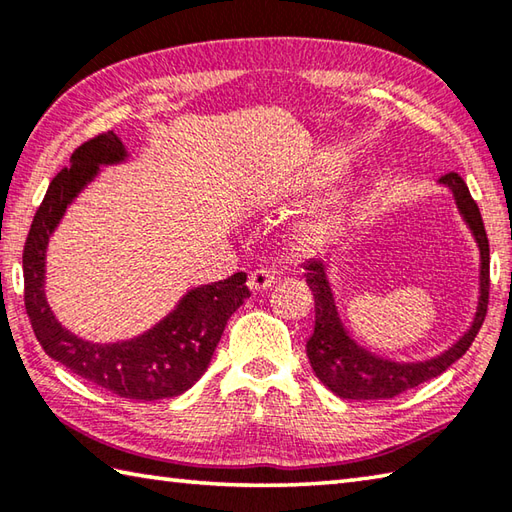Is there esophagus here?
<instances>
[{
    "instance_id": "34e87169",
    "label": "esophagus",
    "mask_w": 512,
    "mask_h": 512,
    "mask_svg": "<svg viewBox=\"0 0 512 512\" xmlns=\"http://www.w3.org/2000/svg\"><path fill=\"white\" fill-rule=\"evenodd\" d=\"M275 284V270L270 268H257L248 275V288L253 293H259V290H266Z\"/></svg>"
}]
</instances>
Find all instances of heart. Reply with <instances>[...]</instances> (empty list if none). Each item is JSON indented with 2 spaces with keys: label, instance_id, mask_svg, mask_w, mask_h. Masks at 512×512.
<instances>
[{
  "label": "heart",
  "instance_id": "obj_1",
  "mask_svg": "<svg viewBox=\"0 0 512 512\" xmlns=\"http://www.w3.org/2000/svg\"><path fill=\"white\" fill-rule=\"evenodd\" d=\"M330 179H335V173H324V175H317L313 179V186H324L328 184ZM330 226H333V217L328 213H322L317 217H310L308 222L299 230V235H302L304 242H319V239H324L328 235Z\"/></svg>",
  "mask_w": 512,
  "mask_h": 512
}]
</instances>
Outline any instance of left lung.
<instances>
[{
	"label": "left lung",
	"mask_w": 512,
	"mask_h": 512,
	"mask_svg": "<svg viewBox=\"0 0 512 512\" xmlns=\"http://www.w3.org/2000/svg\"><path fill=\"white\" fill-rule=\"evenodd\" d=\"M439 184H444L455 197L459 215L473 233L479 248V297L473 322L466 333L448 346L437 357L424 362H393V359L379 357L368 348L359 346L339 317L335 304L333 286L328 279V268L324 259H310L306 268V284L315 297V330L306 342V355L317 375L328 390H333L342 399H390L404 390L415 388L442 375L448 366H453L462 357L470 344L475 342L479 328L484 324L488 308V275H490V248L482 213L470 197L466 182L457 173H448Z\"/></svg>",
	"instance_id": "8db88e82"
}]
</instances>
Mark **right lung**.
<instances>
[{"instance_id":"1","label":"right lung","mask_w":512,"mask_h":512,"mask_svg":"<svg viewBox=\"0 0 512 512\" xmlns=\"http://www.w3.org/2000/svg\"><path fill=\"white\" fill-rule=\"evenodd\" d=\"M126 157L122 139L108 130L75 148L70 166L50 182L24 246V304L48 357L119 397L155 402L182 395L206 373L226 322L250 297V290L246 273L190 288L162 322L115 344L86 342L57 322L44 290L48 239L73 199L97 177L99 166L122 164Z\"/></svg>"}]
</instances>
